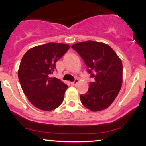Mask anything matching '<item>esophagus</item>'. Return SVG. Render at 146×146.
<instances>
[{"mask_svg": "<svg viewBox=\"0 0 146 146\" xmlns=\"http://www.w3.org/2000/svg\"><path fill=\"white\" fill-rule=\"evenodd\" d=\"M78 82H79L78 79H75L74 81L72 82H71V85H73V86H75V85H76L78 83Z\"/></svg>", "mask_w": 146, "mask_h": 146, "instance_id": "esophagus-1", "label": "esophagus"}]
</instances>
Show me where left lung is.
I'll list each match as a JSON object with an SVG mask.
<instances>
[{"mask_svg": "<svg viewBox=\"0 0 146 146\" xmlns=\"http://www.w3.org/2000/svg\"><path fill=\"white\" fill-rule=\"evenodd\" d=\"M71 47L82 58L90 78H94L88 92L80 95L81 102L91 111L106 109L121 88V59L110 46L102 42L89 40L76 43Z\"/></svg>", "mask_w": 146, "mask_h": 146, "instance_id": "8db88e82", "label": "left lung"}]
</instances>
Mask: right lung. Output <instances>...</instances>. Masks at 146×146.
<instances>
[{
    "label": "right lung",
    "mask_w": 146,
    "mask_h": 146,
    "mask_svg": "<svg viewBox=\"0 0 146 146\" xmlns=\"http://www.w3.org/2000/svg\"><path fill=\"white\" fill-rule=\"evenodd\" d=\"M69 48L66 44L49 42L30 48L22 58L18 79L25 95L38 109L49 111L62 103L68 86L51 76L56 62Z\"/></svg>",
    "instance_id": "add662e5"
}]
</instances>
